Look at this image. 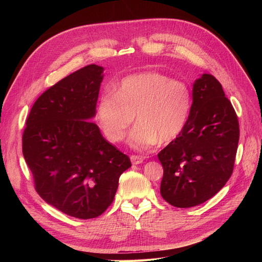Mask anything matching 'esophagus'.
<instances>
[{"label":"esophagus","mask_w":262,"mask_h":262,"mask_svg":"<svg viewBox=\"0 0 262 262\" xmlns=\"http://www.w3.org/2000/svg\"><path fill=\"white\" fill-rule=\"evenodd\" d=\"M131 162H132V164L133 165H138V164H141V163H143V157H141V156H137V155H131Z\"/></svg>","instance_id":"1"}]
</instances>
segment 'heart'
I'll use <instances>...</instances> for the list:
<instances>
[{"label":"heart","instance_id":"1","mask_svg":"<svg viewBox=\"0 0 262 262\" xmlns=\"http://www.w3.org/2000/svg\"><path fill=\"white\" fill-rule=\"evenodd\" d=\"M192 109V93L182 81L158 72L126 76L115 87V94L101 95L96 120L106 139L117 143L124 139L136 116L138 124L129 137L131 146L152 148L167 144L186 128Z\"/></svg>","mask_w":262,"mask_h":262}]
</instances>
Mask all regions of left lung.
Listing matches in <instances>:
<instances>
[{"label":"left lung","mask_w":262,"mask_h":262,"mask_svg":"<svg viewBox=\"0 0 262 262\" xmlns=\"http://www.w3.org/2000/svg\"><path fill=\"white\" fill-rule=\"evenodd\" d=\"M239 123L221 83L202 74L192 89V109L180 136L158 153L163 199L191 208L215 195L232 176Z\"/></svg>","instance_id":"1"}]
</instances>
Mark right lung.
I'll return each instance as SVG.
<instances>
[{"mask_svg":"<svg viewBox=\"0 0 262 262\" xmlns=\"http://www.w3.org/2000/svg\"><path fill=\"white\" fill-rule=\"evenodd\" d=\"M104 68L90 64L62 78L35 101L23 133V155L35 189L55 209L94 219L113 203L130 158L90 120Z\"/></svg>","mask_w":262,"mask_h":262,"instance_id":"obj_1","label":"right lung"}]
</instances>
